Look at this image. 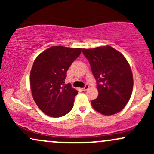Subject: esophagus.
<instances>
[{"mask_svg":"<svg viewBox=\"0 0 154 154\" xmlns=\"http://www.w3.org/2000/svg\"><path fill=\"white\" fill-rule=\"evenodd\" d=\"M89 88H90V86L88 85H85V86L84 88H82V91H86L87 90L89 89Z\"/></svg>","mask_w":154,"mask_h":154,"instance_id":"1","label":"esophagus"}]
</instances>
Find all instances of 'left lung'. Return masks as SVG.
<instances>
[{
    "label": "left lung",
    "mask_w": 154,
    "mask_h": 154,
    "mask_svg": "<svg viewBox=\"0 0 154 154\" xmlns=\"http://www.w3.org/2000/svg\"><path fill=\"white\" fill-rule=\"evenodd\" d=\"M97 83L98 96L91 101L95 111L112 115L124 109L131 96L133 78L130 64L111 46L82 49Z\"/></svg>",
    "instance_id": "left-lung-1"
}]
</instances>
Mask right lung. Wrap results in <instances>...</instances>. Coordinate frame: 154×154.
Masks as SVG:
<instances>
[{
    "label": "right lung",
    "mask_w": 154,
    "mask_h": 154,
    "mask_svg": "<svg viewBox=\"0 0 154 154\" xmlns=\"http://www.w3.org/2000/svg\"><path fill=\"white\" fill-rule=\"evenodd\" d=\"M82 49L52 46L41 53L33 63L30 87L40 109L52 117H61L73 108L78 91L65 84L66 72Z\"/></svg>",
    "instance_id": "right-lung-1"
}]
</instances>
